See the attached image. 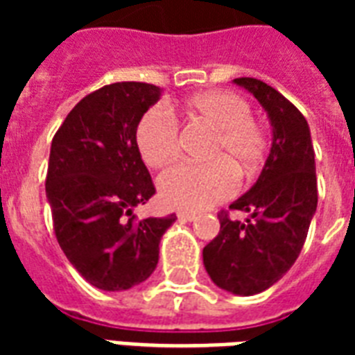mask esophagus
Segmentation results:
<instances>
[{"mask_svg":"<svg viewBox=\"0 0 355 355\" xmlns=\"http://www.w3.org/2000/svg\"><path fill=\"white\" fill-rule=\"evenodd\" d=\"M177 216H178V219H180V221H193V219H195V211L180 210L177 214Z\"/></svg>","mask_w":355,"mask_h":355,"instance_id":"obj_1","label":"esophagus"}]
</instances>
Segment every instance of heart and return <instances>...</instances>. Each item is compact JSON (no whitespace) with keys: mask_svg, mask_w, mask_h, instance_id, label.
<instances>
[{"mask_svg":"<svg viewBox=\"0 0 355 355\" xmlns=\"http://www.w3.org/2000/svg\"><path fill=\"white\" fill-rule=\"evenodd\" d=\"M193 125L214 130L205 156L206 164H178L158 178V193L167 206L202 210L230 199L239 177L252 175L267 155V134L252 118L250 107L232 92H202L184 105ZM141 160L149 167H164L180 155V128L173 114L153 107L136 128Z\"/></svg>","mask_w":355,"mask_h":355,"instance_id":"obj_1","label":"heart"}]
</instances>
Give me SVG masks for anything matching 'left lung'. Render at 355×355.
<instances>
[{
	"label": "left lung",
	"instance_id": "1",
	"mask_svg": "<svg viewBox=\"0 0 355 355\" xmlns=\"http://www.w3.org/2000/svg\"><path fill=\"white\" fill-rule=\"evenodd\" d=\"M234 83L267 110L272 147L256 184L230 205L248 217L234 221L228 211H219L221 230L205 247L202 259L216 286L248 297L269 289L297 261L317 210V175L302 112L263 80L239 77Z\"/></svg>",
	"mask_w": 355,
	"mask_h": 355
}]
</instances>
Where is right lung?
<instances>
[{"label":"right lung","instance_id":"1","mask_svg":"<svg viewBox=\"0 0 355 355\" xmlns=\"http://www.w3.org/2000/svg\"><path fill=\"white\" fill-rule=\"evenodd\" d=\"M160 88L114 83L83 97L53 136L46 177L53 230L92 286L123 291L147 280L162 234L177 216L136 221L132 208L156 193L136 128Z\"/></svg>","mask_w":355,"mask_h":355}]
</instances>
